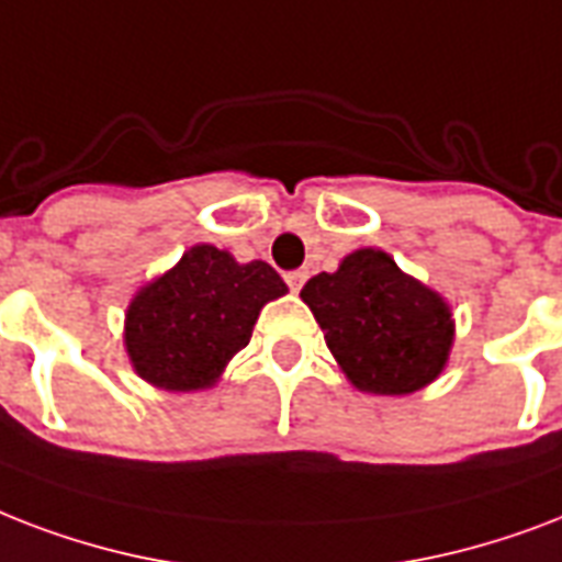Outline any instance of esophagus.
I'll list each match as a JSON object with an SVG mask.
<instances>
[{
	"mask_svg": "<svg viewBox=\"0 0 562 562\" xmlns=\"http://www.w3.org/2000/svg\"><path fill=\"white\" fill-rule=\"evenodd\" d=\"M284 281L290 284V290H302V284L307 281V269H290L284 276Z\"/></svg>",
	"mask_w": 562,
	"mask_h": 562,
	"instance_id": "34e87169",
	"label": "esophagus"
}]
</instances>
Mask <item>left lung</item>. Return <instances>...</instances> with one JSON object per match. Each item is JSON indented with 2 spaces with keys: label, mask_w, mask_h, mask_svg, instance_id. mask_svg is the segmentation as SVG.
Here are the masks:
<instances>
[{
  "label": "left lung",
  "mask_w": 562,
  "mask_h": 562,
  "mask_svg": "<svg viewBox=\"0 0 562 562\" xmlns=\"http://www.w3.org/2000/svg\"><path fill=\"white\" fill-rule=\"evenodd\" d=\"M302 299L358 390L416 393L446 367L454 340L448 304L384 251H355L337 272L313 276Z\"/></svg>",
  "instance_id": "1"
}]
</instances>
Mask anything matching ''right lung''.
Returning a JSON list of instances; mask_svg holds the SVG:
<instances>
[{
  "label": "right lung",
  "instance_id": "obj_1",
  "mask_svg": "<svg viewBox=\"0 0 562 562\" xmlns=\"http://www.w3.org/2000/svg\"><path fill=\"white\" fill-rule=\"evenodd\" d=\"M286 293L263 260L193 246L176 269L143 286L125 316V349L137 375L164 390H199L246 349L260 307Z\"/></svg>",
  "mask_w": 562,
  "mask_h": 562
}]
</instances>
